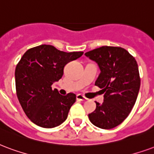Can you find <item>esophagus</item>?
Returning <instances> with one entry per match:
<instances>
[{
	"instance_id": "obj_1",
	"label": "esophagus",
	"mask_w": 154,
	"mask_h": 154,
	"mask_svg": "<svg viewBox=\"0 0 154 154\" xmlns=\"http://www.w3.org/2000/svg\"><path fill=\"white\" fill-rule=\"evenodd\" d=\"M77 100H81V101H86V100H87V99H86L85 96H83L82 94H77Z\"/></svg>"
}]
</instances>
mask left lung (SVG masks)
Returning <instances> with one entry per match:
<instances>
[{
  "mask_svg": "<svg viewBox=\"0 0 154 154\" xmlns=\"http://www.w3.org/2000/svg\"><path fill=\"white\" fill-rule=\"evenodd\" d=\"M85 54L100 67L94 85L104 93L103 102H95L96 109L88 115L89 119L101 129H112L128 117L135 105L140 86L137 62L118 46H102Z\"/></svg>",
  "mask_w": 154,
  "mask_h": 154,
  "instance_id": "obj_1",
  "label": "left lung"
}]
</instances>
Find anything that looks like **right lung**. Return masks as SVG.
Here are the masks:
<instances>
[{"label": "right lung", "mask_w": 154, "mask_h": 154, "mask_svg": "<svg viewBox=\"0 0 154 154\" xmlns=\"http://www.w3.org/2000/svg\"><path fill=\"white\" fill-rule=\"evenodd\" d=\"M82 54V51L67 53L53 45H41L23 55L15 68L16 94L23 112L33 123L52 128L66 120L76 94L61 95L51 86L62 77L64 66Z\"/></svg>", "instance_id": "obj_1"}]
</instances>
